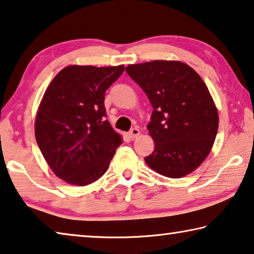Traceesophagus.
I'll list each match as a JSON object with an SVG mask.
<instances>
[{"instance_id": "esophagus-1", "label": "esophagus", "mask_w": 254, "mask_h": 254, "mask_svg": "<svg viewBox=\"0 0 254 254\" xmlns=\"http://www.w3.org/2000/svg\"><path fill=\"white\" fill-rule=\"evenodd\" d=\"M139 134H140V131L138 128H132V129L129 131V137L131 139H134V138H136V137H138Z\"/></svg>"}]
</instances>
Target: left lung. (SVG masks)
Wrapping results in <instances>:
<instances>
[{
  "mask_svg": "<svg viewBox=\"0 0 254 254\" xmlns=\"http://www.w3.org/2000/svg\"><path fill=\"white\" fill-rule=\"evenodd\" d=\"M153 107L149 135L154 152L146 164L168 178L194 171L213 147L218 112L202 78L177 61H152L126 67Z\"/></svg>",
  "mask_w": 254,
  "mask_h": 254,
  "instance_id": "left-lung-1",
  "label": "left lung"
}]
</instances>
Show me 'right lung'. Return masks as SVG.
I'll return each mask as SVG.
<instances>
[{
  "instance_id": "add662e5",
  "label": "right lung",
  "mask_w": 254,
  "mask_h": 254,
  "mask_svg": "<svg viewBox=\"0 0 254 254\" xmlns=\"http://www.w3.org/2000/svg\"><path fill=\"white\" fill-rule=\"evenodd\" d=\"M124 69L70 65L46 90L36 140L53 172L69 185L82 187L101 178L123 143L106 120L105 93Z\"/></svg>"
}]
</instances>
